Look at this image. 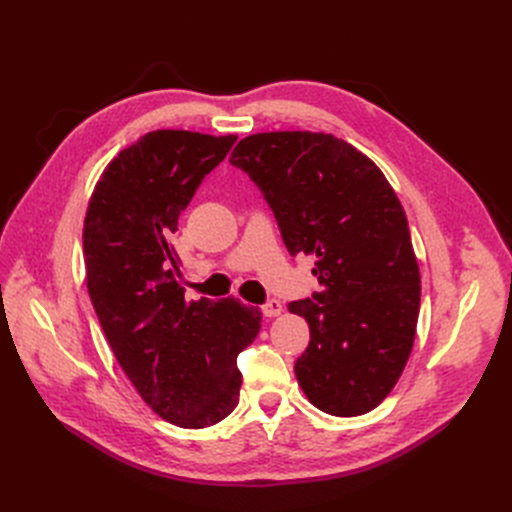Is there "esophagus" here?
I'll return each instance as SVG.
<instances>
[{
    "instance_id": "esophagus-1",
    "label": "esophagus",
    "mask_w": 512,
    "mask_h": 512,
    "mask_svg": "<svg viewBox=\"0 0 512 512\" xmlns=\"http://www.w3.org/2000/svg\"><path fill=\"white\" fill-rule=\"evenodd\" d=\"M262 312H264V316H271V319H273V316H279L283 312V304L279 300L271 298L269 302L262 304Z\"/></svg>"
}]
</instances>
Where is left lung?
<instances>
[{"instance_id": "8db88e82", "label": "left lung", "mask_w": 512, "mask_h": 512, "mask_svg": "<svg viewBox=\"0 0 512 512\" xmlns=\"http://www.w3.org/2000/svg\"><path fill=\"white\" fill-rule=\"evenodd\" d=\"M260 189L291 256L312 254L321 291L289 302L308 321L296 360L308 400L358 417L392 392L412 350L421 275L404 208L381 170L325 133L241 139L229 160Z\"/></svg>"}]
</instances>
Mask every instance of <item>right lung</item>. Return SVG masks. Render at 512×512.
<instances>
[{"label":"right lung","mask_w":512,"mask_h":512,"mask_svg":"<svg viewBox=\"0 0 512 512\" xmlns=\"http://www.w3.org/2000/svg\"><path fill=\"white\" fill-rule=\"evenodd\" d=\"M235 141L166 129L143 135L104 170L83 227L87 289L118 364L154 412L185 429L231 415L237 354L262 321L235 298L187 304L177 283L179 214Z\"/></svg>","instance_id":"1"}]
</instances>
